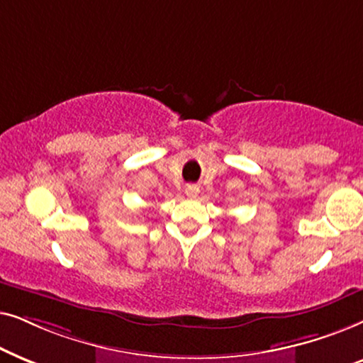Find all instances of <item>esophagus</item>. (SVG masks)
Returning <instances> with one entry per match:
<instances>
[{"label": "esophagus", "mask_w": 363, "mask_h": 363, "mask_svg": "<svg viewBox=\"0 0 363 363\" xmlns=\"http://www.w3.org/2000/svg\"><path fill=\"white\" fill-rule=\"evenodd\" d=\"M186 194H187V197H196L197 194H199V187H197V186H187L186 187Z\"/></svg>", "instance_id": "34e87169"}]
</instances>
